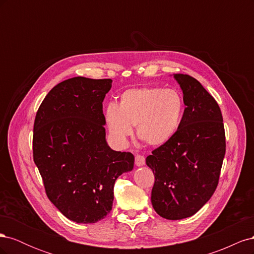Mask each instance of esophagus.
<instances>
[{"instance_id": "esophagus-1", "label": "esophagus", "mask_w": 254, "mask_h": 254, "mask_svg": "<svg viewBox=\"0 0 254 254\" xmlns=\"http://www.w3.org/2000/svg\"><path fill=\"white\" fill-rule=\"evenodd\" d=\"M145 164V158L141 155H136L135 156V165L136 166H143Z\"/></svg>"}]
</instances>
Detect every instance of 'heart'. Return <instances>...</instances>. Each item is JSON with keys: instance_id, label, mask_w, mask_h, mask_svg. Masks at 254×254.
I'll list each match as a JSON object with an SVG mask.
<instances>
[{"instance_id": "obj_1", "label": "heart", "mask_w": 254, "mask_h": 254, "mask_svg": "<svg viewBox=\"0 0 254 254\" xmlns=\"http://www.w3.org/2000/svg\"><path fill=\"white\" fill-rule=\"evenodd\" d=\"M184 101L176 89L143 87L123 92L118 105L105 109V122L112 140L123 146L132 135L149 146H161L178 131Z\"/></svg>"}]
</instances>
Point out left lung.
<instances>
[{
    "mask_svg": "<svg viewBox=\"0 0 254 254\" xmlns=\"http://www.w3.org/2000/svg\"><path fill=\"white\" fill-rule=\"evenodd\" d=\"M186 109L172 140L146 158L155 175L151 204L161 217L178 220L193 216L217 188L226 153L219 106L202 84L186 74H174Z\"/></svg>",
    "mask_w": 254,
    "mask_h": 254,
    "instance_id": "8db88e82",
    "label": "left lung"
}]
</instances>
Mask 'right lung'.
I'll use <instances>...</instances> for the list:
<instances>
[{
	"label": "right lung",
	"mask_w": 254,
	"mask_h": 254,
	"mask_svg": "<svg viewBox=\"0 0 254 254\" xmlns=\"http://www.w3.org/2000/svg\"><path fill=\"white\" fill-rule=\"evenodd\" d=\"M111 79L77 76L54 87L34 125V161L52 203L77 224L107 216L115 180L133 170L130 152L111 149L106 140L103 101Z\"/></svg>",
	"instance_id": "obj_1"
}]
</instances>
